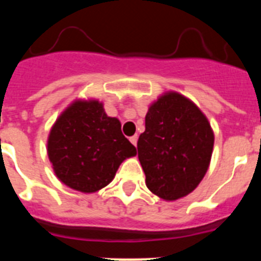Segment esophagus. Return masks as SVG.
<instances>
[{
    "label": "esophagus",
    "instance_id": "34e87169",
    "mask_svg": "<svg viewBox=\"0 0 261 261\" xmlns=\"http://www.w3.org/2000/svg\"><path fill=\"white\" fill-rule=\"evenodd\" d=\"M129 140H130V142H132V144L135 145V146H137V140H138V136L137 135L132 136V137L129 138Z\"/></svg>",
    "mask_w": 261,
    "mask_h": 261
}]
</instances>
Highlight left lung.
Segmentation results:
<instances>
[{"mask_svg":"<svg viewBox=\"0 0 261 261\" xmlns=\"http://www.w3.org/2000/svg\"><path fill=\"white\" fill-rule=\"evenodd\" d=\"M213 145L211 124L192 100L174 91L159 96L137 142L146 187L167 201L191 193L208 171Z\"/></svg>","mask_w":261,"mask_h":261,"instance_id":"obj_1","label":"left lung"}]
</instances>
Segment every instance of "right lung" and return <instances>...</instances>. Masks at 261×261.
Wrapping results in <instances>:
<instances>
[{"label":"right lung","instance_id":"obj_1","mask_svg":"<svg viewBox=\"0 0 261 261\" xmlns=\"http://www.w3.org/2000/svg\"><path fill=\"white\" fill-rule=\"evenodd\" d=\"M47 146L60 181L84 193L108 186L124 159L136 155L119 120L95 99L71 103L53 124Z\"/></svg>","mask_w":261,"mask_h":261}]
</instances>
